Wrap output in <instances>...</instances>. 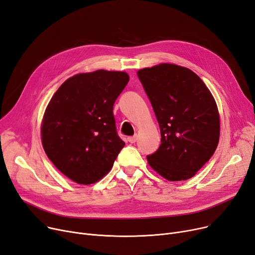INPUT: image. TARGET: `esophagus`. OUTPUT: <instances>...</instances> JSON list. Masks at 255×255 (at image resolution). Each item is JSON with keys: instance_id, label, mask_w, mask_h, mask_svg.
<instances>
[{"instance_id": "1", "label": "esophagus", "mask_w": 255, "mask_h": 255, "mask_svg": "<svg viewBox=\"0 0 255 255\" xmlns=\"http://www.w3.org/2000/svg\"><path fill=\"white\" fill-rule=\"evenodd\" d=\"M136 140H137V136H136V135L128 137V141H129V142H131V143H134Z\"/></svg>"}]
</instances>
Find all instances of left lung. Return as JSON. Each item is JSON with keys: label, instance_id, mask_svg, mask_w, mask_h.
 <instances>
[{"label": "left lung", "instance_id": "obj_1", "mask_svg": "<svg viewBox=\"0 0 255 255\" xmlns=\"http://www.w3.org/2000/svg\"><path fill=\"white\" fill-rule=\"evenodd\" d=\"M161 132V144L146 156L149 165L176 182L195 176L215 152L220 117L212 93L192 70L162 63L137 71Z\"/></svg>", "mask_w": 255, "mask_h": 255}]
</instances>
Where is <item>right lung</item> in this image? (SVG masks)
<instances>
[{"label": "right lung", "mask_w": 255, "mask_h": 255, "mask_svg": "<svg viewBox=\"0 0 255 255\" xmlns=\"http://www.w3.org/2000/svg\"><path fill=\"white\" fill-rule=\"evenodd\" d=\"M128 82L123 71L78 73L51 97L41 123L42 145L53 165L73 182H98L124 148L113 109Z\"/></svg>", "instance_id": "add662e5"}]
</instances>
